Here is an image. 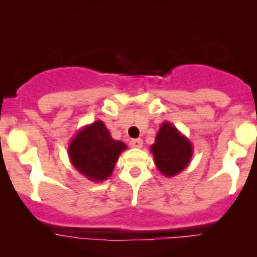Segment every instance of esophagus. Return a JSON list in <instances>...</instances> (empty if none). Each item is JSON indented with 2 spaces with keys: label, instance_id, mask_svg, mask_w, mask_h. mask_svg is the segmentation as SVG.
<instances>
[{
  "label": "esophagus",
  "instance_id": "1",
  "mask_svg": "<svg viewBox=\"0 0 257 257\" xmlns=\"http://www.w3.org/2000/svg\"><path fill=\"white\" fill-rule=\"evenodd\" d=\"M130 145L133 148H136V149H140V148H143V140L141 139H134V140L130 141Z\"/></svg>",
  "mask_w": 257,
  "mask_h": 257
}]
</instances>
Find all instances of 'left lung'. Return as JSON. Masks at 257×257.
<instances>
[{
	"label": "left lung",
	"instance_id": "obj_1",
	"mask_svg": "<svg viewBox=\"0 0 257 257\" xmlns=\"http://www.w3.org/2000/svg\"><path fill=\"white\" fill-rule=\"evenodd\" d=\"M150 152L158 171L166 177H175L190 164L194 147L175 124L166 121L158 131Z\"/></svg>",
	"mask_w": 257,
	"mask_h": 257
}]
</instances>
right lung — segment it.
I'll list each match as a JSON object with an SVG mask.
<instances>
[{
  "label": "right lung",
  "instance_id": "right-lung-1",
  "mask_svg": "<svg viewBox=\"0 0 257 257\" xmlns=\"http://www.w3.org/2000/svg\"><path fill=\"white\" fill-rule=\"evenodd\" d=\"M126 149L127 145L114 140L104 122L98 119L75 134L67 154L80 175L93 182H103L112 175L119 155Z\"/></svg>",
  "mask_w": 257,
  "mask_h": 257
}]
</instances>
